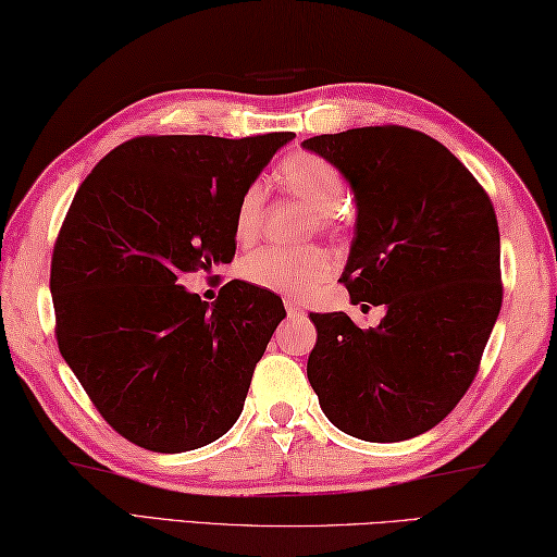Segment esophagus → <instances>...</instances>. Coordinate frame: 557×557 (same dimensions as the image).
I'll return each instance as SVG.
<instances>
[{"instance_id":"1","label":"esophagus","mask_w":557,"mask_h":557,"mask_svg":"<svg viewBox=\"0 0 557 557\" xmlns=\"http://www.w3.org/2000/svg\"><path fill=\"white\" fill-rule=\"evenodd\" d=\"M286 312H288V317H302L305 314V310L293 298L286 300Z\"/></svg>"}]
</instances>
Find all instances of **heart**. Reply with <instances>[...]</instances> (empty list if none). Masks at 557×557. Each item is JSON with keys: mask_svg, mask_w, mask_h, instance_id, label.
<instances>
[{"mask_svg": "<svg viewBox=\"0 0 557 557\" xmlns=\"http://www.w3.org/2000/svg\"><path fill=\"white\" fill-rule=\"evenodd\" d=\"M276 183L290 197L300 199L314 211L320 231L336 233L342 228V207L346 199V180L334 163L317 153H293L283 158L276 170ZM264 213V189L252 183L235 207L233 231L237 243H249L259 233ZM336 262L324 247H262L249 252L240 262V276L257 288L274 290L293 298H305L334 276Z\"/></svg>", "mask_w": 557, "mask_h": 557, "instance_id": "1", "label": "heart"}]
</instances>
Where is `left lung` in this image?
I'll use <instances>...</instances> for the list:
<instances>
[{
    "label": "left lung",
    "instance_id": "8db88e82",
    "mask_svg": "<svg viewBox=\"0 0 557 557\" xmlns=\"http://www.w3.org/2000/svg\"><path fill=\"white\" fill-rule=\"evenodd\" d=\"M356 195L342 281L350 302L384 305L377 326L312 312L308 380L338 430L399 442L435 428L479 372L503 305L500 231L469 168L418 129L382 124L305 139Z\"/></svg>",
    "mask_w": 557,
    "mask_h": 557
}]
</instances>
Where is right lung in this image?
<instances>
[{
  "label": "right lung",
  "instance_id": "obj_1",
  "mask_svg": "<svg viewBox=\"0 0 557 557\" xmlns=\"http://www.w3.org/2000/svg\"><path fill=\"white\" fill-rule=\"evenodd\" d=\"M293 136H134L76 189L52 249L57 346L134 445L197 449L243 413L283 302L228 281L209 308L180 281L233 262L237 201Z\"/></svg>",
  "mask_w": 557,
  "mask_h": 557
}]
</instances>
